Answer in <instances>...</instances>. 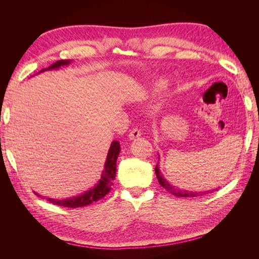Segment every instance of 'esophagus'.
<instances>
[{
    "instance_id": "obj_1",
    "label": "esophagus",
    "mask_w": 259,
    "mask_h": 259,
    "mask_svg": "<svg viewBox=\"0 0 259 259\" xmlns=\"http://www.w3.org/2000/svg\"><path fill=\"white\" fill-rule=\"evenodd\" d=\"M140 135H142V132H140L138 128H133L128 134V137L131 139H135V138H138Z\"/></svg>"
}]
</instances>
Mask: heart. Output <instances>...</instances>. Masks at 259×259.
<instances>
[{
    "label": "heart",
    "instance_id": "heart-1",
    "mask_svg": "<svg viewBox=\"0 0 259 259\" xmlns=\"http://www.w3.org/2000/svg\"><path fill=\"white\" fill-rule=\"evenodd\" d=\"M166 84V82L165 81H163V80H159V81H156L155 82V84H154V89H161V88H163L164 85Z\"/></svg>",
    "mask_w": 259,
    "mask_h": 259
}]
</instances>
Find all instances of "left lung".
Returning a JSON list of instances; mask_svg holds the SVG:
<instances>
[{
	"label": "left lung",
	"mask_w": 259,
	"mask_h": 259,
	"mask_svg": "<svg viewBox=\"0 0 259 259\" xmlns=\"http://www.w3.org/2000/svg\"><path fill=\"white\" fill-rule=\"evenodd\" d=\"M155 174H156V178H158L160 185L163 188H165V189L168 192H170L171 194L176 195V197H183V198L192 197V198H194V197H200V195H203V194H205V193L210 191V190H207V191H191V190H186V189H182V188H178L176 186H173L168 182L167 179H165V177L162 175L161 170H160L159 163L156 164V166H155Z\"/></svg>",
	"instance_id": "left-lung-1"
}]
</instances>
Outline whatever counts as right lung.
I'll return each mask as SVG.
<instances>
[{
  "mask_svg": "<svg viewBox=\"0 0 259 259\" xmlns=\"http://www.w3.org/2000/svg\"><path fill=\"white\" fill-rule=\"evenodd\" d=\"M72 64V60H59L56 61L55 64L50 66L49 68H45L41 70L40 72L36 74H40L45 71H53V70H59L61 67H67ZM33 76V75H32ZM121 151V146L117 140H113L109 148V151L106 158V162L104 165V169L101 171L100 179L96 183L91 189L84 191L83 193H80L79 195H74V197L68 198V199H53V198H44L41 194L34 192L37 197L42 199H46L55 205L65 206V207H82L92 204L93 202H96L103 199L105 195L110 191L111 186L113 185V180L115 178L116 173V160L119 153Z\"/></svg>",
  "mask_w": 259,
  "mask_h": 259,
  "instance_id": "right-lung-1",
  "label": "right lung"
}]
</instances>
